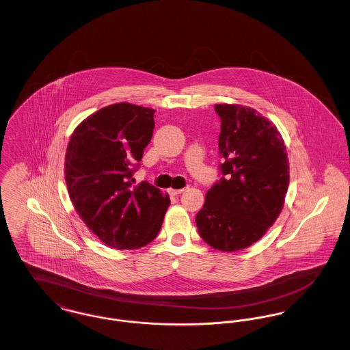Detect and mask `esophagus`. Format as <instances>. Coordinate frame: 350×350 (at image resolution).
<instances>
[{"label":"esophagus","mask_w":350,"mask_h":350,"mask_svg":"<svg viewBox=\"0 0 350 350\" xmlns=\"http://www.w3.org/2000/svg\"><path fill=\"white\" fill-rule=\"evenodd\" d=\"M185 191V189H169V194L170 196H178Z\"/></svg>","instance_id":"1"}]
</instances>
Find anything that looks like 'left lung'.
<instances>
[{"mask_svg":"<svg viewBox=\"0 0 350 350\" xmlns=\"http://www.w3.org/2000/svg\"><path fill=\"white\" fill-rule=\"evenodd\" d=\"M221 177L196 217L200 237L214 250L236 252L258 241L280 217L290 183L282 135L250 106L219 103Z\"/></svg>","mask_w":350,"mask_h":350,"instance_id":"left-lung-1","label":"left lung"}]
</instances>
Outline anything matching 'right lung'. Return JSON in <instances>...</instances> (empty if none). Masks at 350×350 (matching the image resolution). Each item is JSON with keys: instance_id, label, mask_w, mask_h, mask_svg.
Masks as SVG:
<instances>
[{"instance_id": "add662e5", "label": "right lung", "mask_w": 350, "mask_h": 350, "mask_svg": "<svg viewBox=\"0 0 350 350\" xmlns=\"http://www.w3.org/2000/svg\"><path fill=\"white\" fill-rule=\"evenodd\" d=\"M156 110L129 102L102 107L75 129L66 153L68 194L86 227L114 250L157 236L170 200L133 170L150 144Z\"/></svg>"}]
</instances>
